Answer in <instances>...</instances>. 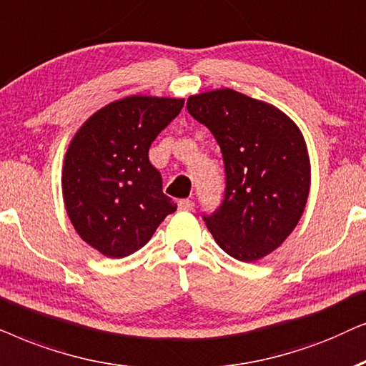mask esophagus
Segmentation results:
<instances>
[{"label":"esophagus","instance_id":"1","mask_svg":"<svg viewBox=\"0 0 366 366\" xmlns=\"http://www.w3.org/2000/svg\"><path fill=\"white\" fill-rule=\"evenodd\" d=\"M177 206H179L180 211H192L194 202L189 201V199H180V201L177 202Z\"/></svg>","mask_w":366,"mask_h":366}]
</instances>
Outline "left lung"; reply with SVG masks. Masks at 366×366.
Segmentation results:
<instances>
[{
  "instance_id": "left-lung-1",
  "label": "left lung",
  "mask_w": 366,
  "mask_h": 366,
  "mask_svg": "<svg viewBox=\"0 0 366 366\" xmlns=\"http://www.w3.org/2000/svg\"><path fill=\"white\" fill-rule=\"evenodd\" d=\"M187 110L222 152L226 191L204 222L222 251L252 262L293 232L310 192L303 135L276 107L231 89L189 97Z\"/></svg>"
}]
</instances>
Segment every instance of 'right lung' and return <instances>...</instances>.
I'll list each match as a JSON object with an SVG mask.
<instances>
[{
    "mask_svg": "<svg viewBox=\"0 0 366 366\" xmlns=\"http://www.w3.org/2000/svg\"><path fill=\"white\" fill-rule=\"evenodd\" d=\"M182 107V99L127 97L95 112L73 137L61 174L65 207L78 236L104 256L139 251L177 209L149 149Z\"/></svg>",
    "mask_w": 366,
    "mask_h": 366,
    "instance_id": "obj_1",
    "label": "right lung"
}]
</instances>
